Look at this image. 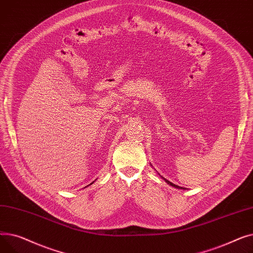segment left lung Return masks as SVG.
<instances>
[{"instance_id":"obj_1","label":"left lung","mask_w":253,"mask_h":253,"mask_svg":"<svg viewBox=\"0 0 253 253\" xmlns=\"http://www.w3.org/2000/svg\"><path fill=\"white\" fill-rule=\"evenodd\" d=\"M168 184H170V185H172V187H174V188H176V189H184V188H181V187H179V185H176V184H174V183H172V182H170L169 180H167V179H165L164 177H162Z\"/></svg>"}]
</instances>
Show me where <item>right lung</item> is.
<instances>
[{"label":"right lung","instance_id":"obj_1","mask_svg":"<svg viewBox=\"0 0 253 253\" xmlns=\"http://www.w3.org/2000/svg\"><path fill=\"white\" fill-rule=\"evenodd\" d=\"M90 184H91V183H90Z\"/></svg>","mask_w":253,"mask_h":253}]
</instances>
